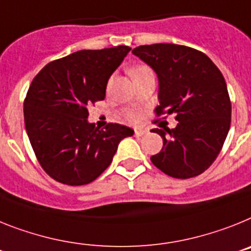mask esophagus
I'll return each instance as SVG.
<instances>
[{
    "label": "esophagus",
    "mask_w": 251,
    "mask_h": 251,
    "mask_svg": "<svg viewBox=\"0 0 251 251\" xmlns=\"http://www.w3.org/2000/svg\"><path fill=\"white\" fill-rule=\"evenodd\" d=\"M148 131H145V130H136L135 131V136H143V135L147 134Z\"/></svg>",
    "instance_id": "34e87169"
}]
</instances>
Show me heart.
I'll list each match as a JSON object with an SVG mask.
<instances>
[{
  "label": "heart",
  "instance_id": "heart-1",
  "mask_svg": "<svg viewBox=\"0 0 251 251\" xmlns=\"http://www.w3.org/2000/svg\"><path fill=\"white\" fill-rule=\"evenodd\" d=\"M150 71L148 67H144V65H138V67H132L131 69H130V74H131L132 77H135V75H138V74L140 73H144V72H148ZM127 119L128 121H131V123H139V120H140V115H139L138 112H128L127 113Z\"/></svg>",
  "mask_w": 251,
  "mask_h": 251
}]
</instances>
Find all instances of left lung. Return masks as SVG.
Returning a JSON list of instances; mask_svg holds the SVG:
<instances>
[{"mask_svg":"<svg viewBox=\"0 0 251 251\" xmlns=\"http://www.w3.org/2000/svg\"><path fill=\"white\" fill-rule=\"evenodd\" d=\"M132 54L158 77L156 113H176L178 121L174 128H152L162 136L163 148L150 160L173 178L203 173L221 151L230 128L225 78L206 54L183 45H141Z\"/></svg>","mask_w":251,"mask_h":251,"instance_id":"1","label":"left lung"}]
</instances>
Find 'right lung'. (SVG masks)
Here are the masks:
<instances>
[{
    "instance_id": "obj_1",
    "label": "right lung",
    "mask_w": 251,
    "mask_h": 251,
    "mask_svg": "<svg viewBox=\"0 0 251 251\" xmlns=\"http://www.w3.org/2000/svg\"><path fill=\"white\" fill-rule=\"evenodd\" d=\"M131 48L79 50L54 60L32 79L24 102L25 127L39 163L69 186L93 182L112 162L120 141L134 130L88 121L87 106L106 97L112 73Z\"/></svg>"
}]
</instances>
